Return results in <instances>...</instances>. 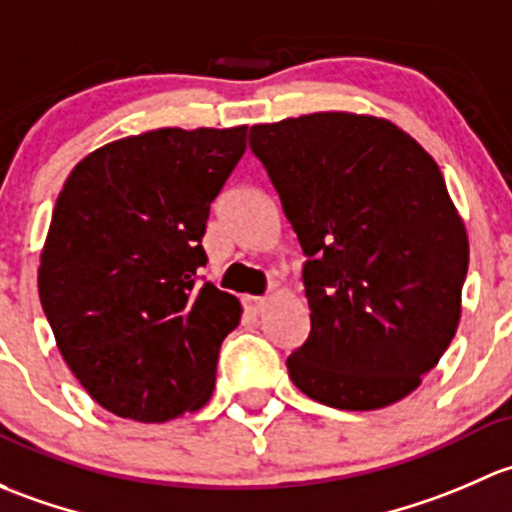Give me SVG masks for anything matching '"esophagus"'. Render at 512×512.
Masks as SVG:
<instances>
[{
    "mask_svg": "<svg viewBox=\"0 0 512 512\" xmlns=\"http://www.w3.org/2000/svg\"><path fill=\"white\" fill-rule=\"evenodd\" d=\"M244 305L251 310V313L258 315L263 308H266V298H256V295H249V298H244Z\"/></svg>",
    "mask_w": 512,
    "mask_h": 512,
    "instance_id": "obj_1",
    "label": "esophagus"
}]
</instances>
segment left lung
<instances>
[{
  "label": "left lung",
  "instance_id": "1",
  "mask_svg": "<svg viewBox=\"0 0 512 512\" xmlns=\"http://www.w3.org/2000/svg\"><path fill=\"white\" fill-rule=\"evenodd\" d=\"M249 147L305 256L293 384L345 412L412 394L456 335L468 271L439 165L389 120L352 113L254 125Z\"/></svg>",
  "mask_w": 512,
  "mask_h": 512
}]
</instances>
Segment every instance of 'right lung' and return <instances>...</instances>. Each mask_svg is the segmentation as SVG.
Masks as SVG:
<instances>
[{
    "label": "right lung",
    "instance_id": "add662e5",
    "mask_svg": "<svg viewBox=\"0 0 512 512\" xmlns=\"http://www.w3.org/2000/svg\"><path fill=\"white\" fill-rule=\"evenodd\" d=\"M241 128H160L91 152L63 184L39 298L63 360L108 412L160 424L209 402L241 305L199 276Z\"/></svg>",
    "mask_w": 512,
    "mask_h": 512
}]
</instances>
